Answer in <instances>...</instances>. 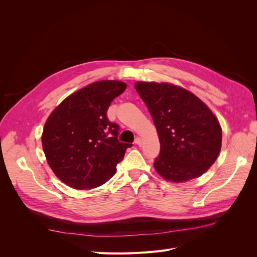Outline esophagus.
<instances>
[{"label": "esophagus", "mask_w": 257, "mask_h": 257, "mask_svg": "<svg viewBox=\"0 0 257 257\" xmlns=\"http://www.w3.org/2000/svg\"><path fill=\"white\" fill-rule=\"evenodd\" d=\"M135 144L138 145V146H141V145L143 144V139H142L141 137H137V138L135 139Z\"/></svg>", "instance_id": "1"}]
</instances>
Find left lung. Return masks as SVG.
<instances>
[{"label": "left lung", "mask_w": 257, "mask_h": 257, "mask_svg": "<svg viewBox=\"0 0 257 257\" xmlns=\"http://www.w3.org/2000/svg\"><path fill=\"white\" fill-rule=\"evenodd\" d=\"M136 91L157 127L161 150L154 168L168 181L197 178L212 166L221 150L222 130L206 104L170 83L136 82Z\"/></svg>", "instance_id": "left-lung-1"}]
</instances>
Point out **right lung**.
I'll use <instances>...</instances> for the list:
<instances>
[{
  "label": "right lung",
  "instance_id": "1",
  "mask_svg": "<svg viewBox=\"0 0 257 257\" xmlns=\"http://www.w3.org/2000/svg\"><path fill=\"white\" fill-rule=\"evenodd\" d=\"M126 83L102 80L73 93L52 111L42 143L53 173L68 186L90 190L107 182L133 145L118 141L120 126L107 110Z\"/></svg>",
  "mask_w": 257,
  "mask_h": 257
}]
</instances>
